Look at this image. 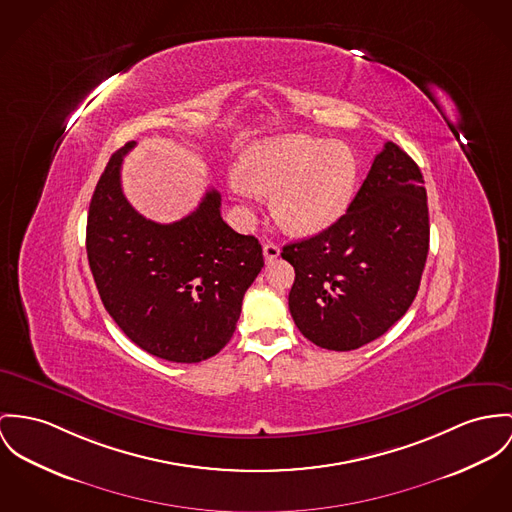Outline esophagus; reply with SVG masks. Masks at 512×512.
<instances>
[{"instance_id":"34e87169","label":"esophagus","mask_w":512,"mask_h":512,"mask_svg":"<svg viewBox=\"0 0 512 512\" xmlns=\"http://www.w3.org/2000/svg\"><path fill=\"white\" fill-rule=\"evenodd\" d=\"M263 255H265V261H267V263H273L276 257L280 255V247L275 245V243H265V245H263Z\"/></svg>"}]
</instances>
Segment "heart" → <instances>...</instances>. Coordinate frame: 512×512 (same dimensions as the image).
Wrapping results in <instances>:
<instances>
[{
	"mask_svg": "<svg viewBox=\"0 0 512 512\" xmlns=\"http://www.w3.org/2000/svg\"><path fill=\"white\" fill-rule=\"evenodd\" d=\"M228 185L243 200L273 193L276 220L292 234L315 236L335 226L353 204L358 161L341 142L282 136L249 146Z\"/></svg>",
	"mask_w": 512,
	"mask_h": 512,
	"instance_id": "obj_1",
	"label": "heart"
}]
</instances>
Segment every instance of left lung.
<instances>
[{"label": "left lung", "mask_w": 512, "mask_h": 512, "mask_svg": "<svg viewBox=\"0 0 512 512\" xmlns=\"http://www.w3.org/2000/svg\"><path fill=\"white\" fill-rule=\"evenodd\" d=\"M429 232L421 169L386 142L347 214L280 253L296 271L288 308L300 333L327 351L382 337L417 296Z\"/></svg>", "instance_id": "1"}]
</instances>
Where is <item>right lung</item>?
<instances>
[{
  "mask_svg": "<svg viewBox=\"0 0 512 512\" xmlns=\"http://www.w3.org/2000/svg\"><path fill=\"white\" fill-rule=\"evenodd\" d=\"M134 146L113 154L91 197L89 267L105 310L132 343L163 360L200 362L232 339L263 249L222 220L214 189L173 224L138 214L120 185V163Z\"/></svg>",
  "mask_w": 512,
  "mask_h": 512,
  "instance_id": "obj_1",
  "label": "right lung"
}]
</instances>
